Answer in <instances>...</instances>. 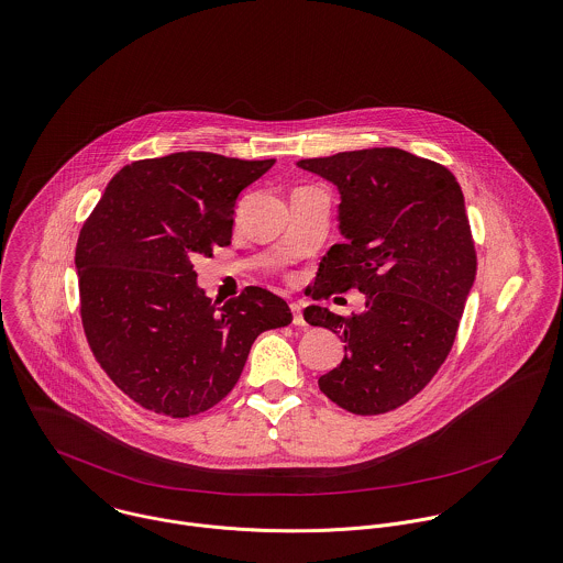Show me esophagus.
Here are the masks:
<instances>
[{
    "mask_svg": "<svg viewBox=\"0 0 563 563\" xmlns=\"http://www.w3.org/2000/svg\"><path fill=\"white\" fill-rule=\"evenodd\" d=\"M291 313H294V324H296V327H307L305 316H302V305H300V302H291Z\"/></svg>",
    "mask_w": 563,
    "mask_h": 563,
    "instance_id": "obj_1",
    "label": "esophagus"
}]
</instances>
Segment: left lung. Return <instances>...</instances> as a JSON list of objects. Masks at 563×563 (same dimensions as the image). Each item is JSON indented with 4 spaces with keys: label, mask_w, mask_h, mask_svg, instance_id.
<instances>
[{
    "label": "left lung",
    "mask_w": 563,
    "mask_h": 563,
    "mask_svg": "<svg viewBox=\"0 0 563 563\" xmlns=\"http://www.w3.org/2000/svg\"><path fill=\"white\" fill-rule=\"evenodd\" d=\"M341 196L335 243L320 263L313 300L358 289L365 311L341 318L307 307L305 320L345 343L320 389L341 409L378 416L422 391L446 361L476 254L456 178L398 147L298 161Z\"/></svg>",
    "instance_id": "obj_1"
}]
</instances>
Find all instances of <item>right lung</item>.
<instances>
[{
	"label": "right lung",
	"instance_id": "obj_1",
	"mask_svg": "<svg viewBox=\"0 0 563 563\" xmlns=\"http://www.w3.org/2000/svg\"><path fill=\"white\" fill-rule=\"evenodd\" d=\"M276 161L176 152L125 165L85 222L76 267L87 341L143 409L189 418L236 385L254 339L287 327V302L245 287L224 305L194 258L230 245L239 194Z\"/></svg>",
	"mask_w": 563,
	"mask_h": 563
}]
</instances>
